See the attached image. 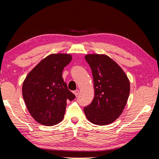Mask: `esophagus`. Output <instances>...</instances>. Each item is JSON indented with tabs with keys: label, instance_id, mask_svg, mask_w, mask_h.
Returning a JSON list of instances; mask_svg holds the SVG:
<instances>
[{
	"label": "esophagus",
	"instance_id": "34e87169",
	"mask_svg": "<svg viewBox=\"0 0 159 159\" xmlns=\"http://www.w3.org/2000/svg\"><path fill=\"white\" fill-rule=\"evenodd\" d=\"M73 92H74V94H75V96H77L78 95H79V90L76 89V90H74V91Z\"/></svg>",
	"mask_w": 159,
	"mask_h": 159
}]
</instances>
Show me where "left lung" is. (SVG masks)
Instances as JSON below:
<instances>
[{
    "mask_svg": "<svg viewBox=\"0 0 159 159\" xmlns=\"http://www.w3.org/2000/svg\"><path fill=\"white\" fill-rule=\"evenodd\" d=\"M85 58L92 70L94 97L84 107V112L93 124L108 125L123 112L129 95V81L119 65L107 56L88 54Z\"/></svg>",
    "mask_w": 159,
    "mask_h": 159,
    "instance_id": "left-lung-1",
    "label": "left lung"
}]
</instances>
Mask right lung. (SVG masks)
<instances>
[{
	"instance_id": "obj_1",
	"label": "right lung",
	"mask_w": 159,
	"mask_h": 159,
	"mask_svg": "<svg viewBox=\"0 0 159 159\" xmlns=\"http://www.w3.org/2000/svg\"><path fill=\"white\" fill-rule=\"evenodd\" d=\"M71 56L53 54L45 58L28 74L22 92L27 108L34 120L43 125L52 126L63 120L67 101L75 95L62 78Z\"/></svg>"
}]
</instances>
